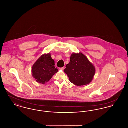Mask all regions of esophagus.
Segmentation results:
<instances>
[{"label":"esophagus","mask_w":128,"mask_h":128,"mask_svg":"<svg viewBox=\"0 0 128 128\" xmlns=\"http://www.w3.org/2000/svg\"><path fill=\"white\" fill-rule=\"evenodd\" d=\"M64 69V67H61V68H60V70H63Z\"/></svg>","instance_id":"esophagus-1"}]
</instances>
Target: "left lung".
<instances>
[{"mask_svg":"<svg viewBox=\"0 0 128 128\" xmlns=\"http://www.w3.org/2000/svg\"><path fill=\"white\" fill-rule=\"evenodd\" d=\"M64 72L67 74L72 83L81 86L88 84L91 82L96 69L82 53H72Z\"/></svg>","mask_w":128,"mask_h":128,"instance_id":"8db88e82","label":"left lung"}]
</instances>
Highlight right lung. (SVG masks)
<instances>
[{"label": "right lung", "mask_w": 128, "mask_h": 128, "mask_svg": "<svg viewBox=\"0 0 128 128\" xmlns=\"http://www.w3.org/2000/svg\"><path fill=\"white\" fill-rule=\"evenodd\" d=\"M55 61L50 53L42 55L34 64L32 68V75L37 82L44 84L48 82L58 72L55 68Z\"/></svg>", "instance_id": "right-lung-1"}]
</instances>
